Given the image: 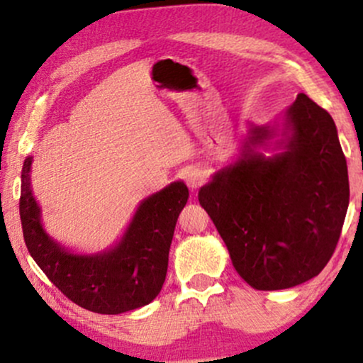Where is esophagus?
I'll return each mask as SVG.
<instances>
[{
	"instance_id": "34e87169",
	"label": "esophagus",
	"mask_w": 363,
	"mask_h": 363,
	"mask_svg": "<svg viewBox=\"0 0 363 363\" xmlns=\"http://www.w3.org/2000/svg\"><path fill=\"white\" fill-rule=\"evenodd\" d=\"M186 184L191 187V189H198L199 186H203L206 182V174L203 172L201 169H189L186 172Z\"/></svg>"
}]
</instances>
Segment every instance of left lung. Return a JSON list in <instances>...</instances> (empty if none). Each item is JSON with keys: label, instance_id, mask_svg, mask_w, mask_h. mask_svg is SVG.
<instances>
[{"label": "left lung", "instance_id": "8db88e82", "mask_svg": "<svg viewBox=\"0 0 363 363\" xmlns=\"http://www.w3.org/2000/svg\"><path fill=\"white\" fill-rule=\"evenodd\" d=\"M274 135L251 126L242 157L199 189L237 273L256 290H283L318 277L331 259L348 210L347 158L335 121L298 94L286 111L285 152L254 147Z\"/></svg>", "mask_w": 363, "mask_h": 363}]
</instances>
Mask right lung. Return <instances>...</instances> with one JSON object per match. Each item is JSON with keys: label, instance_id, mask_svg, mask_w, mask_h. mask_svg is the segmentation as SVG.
<instances>
[{"label": "right lung", "instance_id": "right-lung-1", "mask_svg": "<svg viewBox=\"0 0 363 363\" xmlns=\"http://www.w3.org/2000/svg\"><path fill=\"white\" fill-rule=\"evenodd\" d=\"M32 157L25 158L20 220L28 252L69 301L97 314L147 306L160 294L179 213L189 191L177 181L141 201L121 242L99 254H73L45 234L30 189Z\"/></svg>", "mask_w": 363, "mask_h": 363}]
</instances>
